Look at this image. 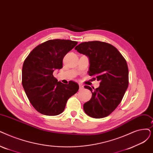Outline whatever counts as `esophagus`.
I'll use <instances>...</instances> for the list:
<instances>
[{
  "mask_svg": "<svg viewBox=\"0 0 153 153\" xmlns=\"http://www.w3.org/2000/svg\"><path fill=\"white\" fill-rule=\"evenodd\" d=\"M79 89L80 90H82L84 89V86L82 84H79Z\"/></svg>",
  "mask_w": 153,
  "mask_h": 153,
  "instance_id": "34e87169",
  "label": "esophagus"
}]
</instances>
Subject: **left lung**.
Listing matches in <instances>:
<instances>
[{"label": "left lung", "instance_id": "1", "mask_svg": "<svg viewBox=\"0 0 153 153\" xmlns=\"http://www.w3.org/2000/svg\"><path fill=\"white\" fill-rule=\"evenodd\" d=\"M75 49L89 57V75L100 81L99 87L93 91L89 86H84L92 92L91 99L84 104V112L94 118L108 116L120 104L128 87L126 59L114 46L104 42H82Z\"/></svg>", "mask_w": 153, "mask_h": 153}]
</instances>
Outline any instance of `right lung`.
<instances>
[{"label": "right lung", "instance_id": "1", "mask_svg": "<svg viewBox=\"0 0 153 153\" xmlns=\"http://www.w3.org/2000/svg\"><path fill=\"white\" fill-rule=\"evenodd\" d=\"M77 41L49 40L37 45L25 59L22 84L29 100L37 111L46 116H56L64 111L68 99L79 90L73 81L58 82L53 76L62 68V60L77 45Z\"/></svg>", "mask_w": 153, "mask_h": 153}]
</instances>
